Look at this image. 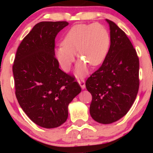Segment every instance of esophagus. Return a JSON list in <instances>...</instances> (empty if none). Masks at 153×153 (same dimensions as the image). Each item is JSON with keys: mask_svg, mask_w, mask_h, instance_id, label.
Wrapping results in <instances>:
<instances>
[{"mask_svg": "<svg viewBox=\"0 0 153 153\" xmlns=\"http://www.w3.org/2000/svg\"><path fill=\"white\" fill-rule=\"evenodd\" d=\"M78 82L79 83V85H80V86L81 87V88L83 90V89H85V80H83V79H80V80H78Z\"/></svg>", "mask_w": 153, "mask_h": 153, "instance_id": "1", "label": "esophagus"}]
</instances>
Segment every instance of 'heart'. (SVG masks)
I'll return each instance as SVG.
<instances>
[{"mask_svg": "<svg viewBox=\"0 0 153 153\" xmlns=\"http://www.w3.org/2000/svg\"><path fill=\"white\" fill-rule=\"evenodd\" d=\"M111 44L108 31L102 24H77L65 35L62 45L54 49V56L65 71H68L75 60V54L81 59L76 65V73L82 76L88 64L97 66L106 58Z\"/></svg>", "mask_w": 153, "mask_h": 153, "instance_id": "heart-1", "label": "heart"}]
</instances>
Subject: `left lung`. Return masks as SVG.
<instances>
[{
  "mask_svg": "<svg viewBox=\"0 0 153 153\" xmlns=\"http://www.w3.org/2000/svg\"><path fill=\"white\" fill-rule=\"evenodd\" d=\"M109 25L111 45L102 65L85 82L92 95L91 117L103 124L122 118L130 109L139 90V58L125 33L114 22Z\"/></svg>",
  "mask_w": 153,
  "mask_h": 153,
  "instance_id": "left-lung-1",
  "label": "left lung"
}]
</instances>
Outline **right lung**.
Returning <instances> with one entry per match:
<instances>
[{
	"instance_id": "right-lung-1",
	"label": "right lung",
	"mask_w": 153,
	"mask_h": 153,
	"mask_svg": "<svg viewBox=\"0 0 153 153\" xmlns=\"http://www.w3.org/2000/svg\"><path fill=\"white\" fill-rule=\"evenodd\" d=\"M67 22H42L18 47L13 65L16 96L29 118L39 127H59L68 117V105L81 91L75 78L59 68L54 39Z\"/></svg>"
}]
</instances>
